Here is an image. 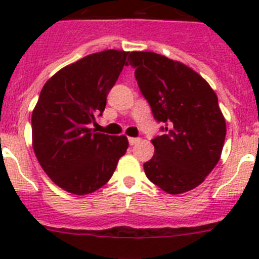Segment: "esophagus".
<instances>
[{"instance_id":"obj_1","label":"esophagus","mask_w":259,"mask_h":259,"mask_svg":"<svg viewBox=\"0 0 259 259\" xmlns=\"http://www.w3.org/2000/svg\"><path fill=\"white\" fill-rule=\"evenodd\" d=\"M128 143L130 145H136L137 143H140V137H128Z\"/></svg>"}]
</instances>
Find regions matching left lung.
Instances as JSON below:
<instances>
[{"label":"left lung","instance_id":"8db88e82","mask_svg":"<svg viewBox=\"0 0 259 259\" xmlns=\"http://www.w3.org/2000/svg\"><path fill=\"white\" fill-rule=\"evenodd\" d=\"M140 92L162 134L144 163L148 179L170 194L196 188L218 163L226 120L211 87L192 68L153 52H131Z\"/></svg>","mask_w":259,"mask_h":259}]
</instances>
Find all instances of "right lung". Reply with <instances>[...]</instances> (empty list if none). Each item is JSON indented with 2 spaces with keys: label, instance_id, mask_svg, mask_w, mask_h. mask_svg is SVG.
Instances as JSON below:
<instances>
[{
  "label": "right lung",
  "instance_id": "add662e5",
  "mask_svg": "<svg viewBox=\"0 0 259 259\" xmlns=\"http://www.w3.org/2000/svg\"><path fill=\"white\" fill-rule=\"evenodd\" d=\"M127 56L122 50L87 56L59 70L41 89L32 113L33 150L47 175L70 193L101 188L127 150L125 136L88 127L104 113Z\"/></svg>",
  "mask_w": 259,
  "mask_h": 259
}]
</instances>
